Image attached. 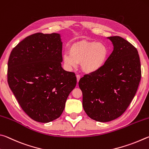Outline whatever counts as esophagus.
Returning a JSON list of instances; mask_svg holds the SVG:
<instances>
[{
    "mask_svg": "<svg viewBox=\"0 0 149 149\" xmlns=\"http://www.w3.org/2000/svg\"><path fill=\"white\" fill-rule=\"evenodd\" d=\"M77 82H79V81L80 80V76L79 74H77Z\"/></svg>",
    "mask_w": 149,
    "mask_h": 149,
    "instance_id": "esophagus-1",
    "label": "esophagus"
}]
</instances>
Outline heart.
Segmentation results:
<instances>
[{
	"label": "heart",
	"mask_w": 149,
	"mask_h": 149,
	"mask_svg": "<svg viewBox=\"0 0 149 149\" xmlns=\"http://www.w3.org/2000/svg\"><path fill=\"white\" fill-rule=\"evenodd\" d=\"M69 55L65 54L63 57L65 66L71 69L80 63L83 72L91 74L104 67L108 59L109 50L103 42L81 40L69 46Z\"/></svg>",
	"instance_id": "b5f03b06"
}]
</instances>
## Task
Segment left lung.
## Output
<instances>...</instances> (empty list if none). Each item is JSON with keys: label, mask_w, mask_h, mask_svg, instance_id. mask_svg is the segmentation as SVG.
I'll return each mask as SVG.
<instances>
[{"label": "left lung", "mask_w": 149, "mask_h": 149, "mask_svg": "<svg viewBox=\"0 0 149 149\" xmlns=\"http://www.w3.org/2000/svg\"><path fill=\"white\" fill-rule=\"evenodd\" d=\"M109 38L114 49L105 65L97 72L84 75L79 82L84 111L101 122L113 120L126 111L141 78L136 48L120 36Z\"/></svg>", "instance_id": "8db88e82"}]
</instances>
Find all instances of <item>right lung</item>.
<instances>
[{
    "label": "right lung",
    "instance_id": "right-lung-1",
    "mask_svg": "<svg viewBox=\"0 0 149 149\" xmlns=\"http://www.w3.org/2000/svg\"><path fill=\"white\" fill-rule=\"evenodd\" d=\"M59 34H33L15 46L8 62V83L23 111L47 123L61 116L77 84L74 72L61 67Z\"/></svg>",
    "mask_w": 149,
    "mask_h": 149
}]
</instances>
